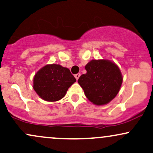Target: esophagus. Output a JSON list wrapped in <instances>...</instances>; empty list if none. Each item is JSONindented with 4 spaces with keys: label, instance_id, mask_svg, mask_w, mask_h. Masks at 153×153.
Listing matches in <instances>:
<instances>
[{
    "label": "esophagus",
    "instance_id": "obj_1",
    "mask_svg": "<svg viewBox=\"0 0 153 153\" xmlns=\"http://www.w3.org/2000/svg\"><path fill=\"white\" fill-rule=\"evenodd\" d=\"M80 73H77V74L75 75V78H76V80H78V78H80Z\"/></svg>",
    "mask_w": 153,
    "mask_h": 153
}]
</instances>
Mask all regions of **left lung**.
<instances>
[{"label":"left lung","instance_id":"obj_1","mask_svg":"<svg viewBox=\"0 0 153 153\" xmlns=\"http://www.w3.org/2000/svg\"><path fill=\"white\" fill-rule=\"evenodd\" d=\"M87 73L78 79L87 99L96 106H103L118 94L123 82L119 66L110 59H92L85 66Z\"/></svg>","mask_w":153,"mask_h":153}]
</instances>
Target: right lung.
<instances>
[{"label": "right lung", "instance_id": "right-lung-1", "mask_svg": "<svg viewBox=\"0 0 153 153\" xmlns=\"http://www.w3.org/2000/svg\"><path fill=\"white\" fill-rule=\"evenodd\" d=\"M75 81L68 68L58 64H48L34 75L33 88L42 99L53 102L62 99Z\"/></svg>", "mask_w": 153, "mask_h": 153}]
</instances>
